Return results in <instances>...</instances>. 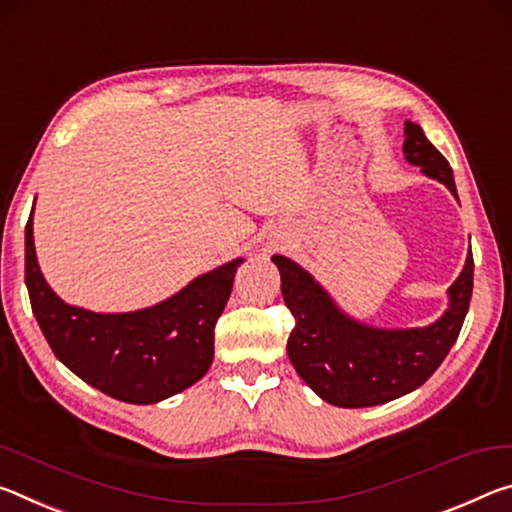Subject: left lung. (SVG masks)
I'll list each match as a JSON object with an SVG mask.
<instances>
[{"instance_id":"left-lung-1","label":"left lung","mask_w":512,"mask_h":512,"mask_svg":"<svg viewBox=\"0 0 512 512\" xmlns=\"http://www.w3.org/2000/svg\"><path fill=\"white\" fill-rule=\"evenodd\" d=\"M406 161L426 177L445 183L458 199L447 158L424 136L420 124L406 122ZM281 272L283 301L295 317L288 358L297 374L324 401L342 408L379 406L420 388L438 370L463 329L474 288V258L449 288V308L424 329H374L333 304L320 283L286 256H272Z\"/></svg>"}]
</instances>
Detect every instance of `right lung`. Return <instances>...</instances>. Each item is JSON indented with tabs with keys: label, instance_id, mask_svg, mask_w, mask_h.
I'll use <instances>...</instances> for the list:
<instances>
[{
	"label": "right lung",
	"instance_id": "add662e5",
	"mask_svg": "<svg viewBox=\"0 0 512 512\" xmlns=\"http://www.w3.org/2000/svg\"><path fill=\"white\" fill-rule=\"evenodd\" d=\"M245 258L197 276L145 311L92 313L54 295L38 267L33 222L24 231V281L54 356L79 379L127 404H156L190 388L213 363L215 322Z\"/></svg>",
	"mask_w": 512,
	"mask_h": 512
}]
</instances>
